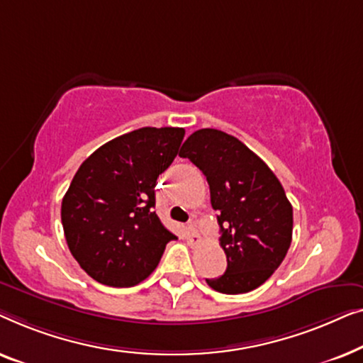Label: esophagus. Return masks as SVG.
<instances>
[{"instance_id": "obj_1", "label": "esophagus", "mask_w": 363, "mask_h": 363, "mask_svg": "<svg viewBox=\"0 0 363 363\" xmlns=\"http://www.w3.org/2000/svg\"><path fill=\"white\" fill-rule=\"evenodd\" d=\"M186 240H187V243L191 245V247H196V245L201 243V233H199L196 227L189 225L187 232H186Z\"/></svg>"}]
</instances>
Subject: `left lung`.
Wrapping results in <instances>:
<instances>
[{
    "label": "left lung",
    "instance_id": "obj_1",
    "mask_svg": "<svg viewBox=\"0 0 363 363\" xmlns=\"http://www.w3.org/2000/svg\"><path fill=\"white\" fill-rule=\"evenodd\" d=\"M179 156L207 177L218 211L227 269L207 284L223 294L257 289L281 264L293 238V207L281 182L252 150L220 130L194 131Z\"/></svg>",
    "mask_w": 363,
    "mask_h": 363
}]
</instances>
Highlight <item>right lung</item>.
<instances>
[{
  "mask_svg": "<svg viewBox=\"0 0 363 363\" xmlns=\"http://www.w3.org/2000/svg\"><path fill=\"white\" fill-rule=\"evenodd\" d=\"M184 128L135 130L105 143L82 162L62 199L70 253L101 284L130 288L176 240L155 212V187L174 161Z\"/></svg>",
  "mask_w": 363,
  "mask_h": 363,
  "instance_id": "obj_1",
  "label": "right lung"
}]
</instances>
